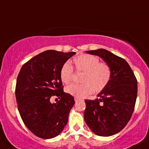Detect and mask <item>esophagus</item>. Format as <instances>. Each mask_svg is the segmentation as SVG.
Returning a JSON list of instances; mask_svg holds the SVG:
<instances>
[{"instance_id":"obj_1","label":"esophagus","mask_w":149,"mask_h":149,"mask_svg":"<svg viewBox=\"0 0 149 149\" xmlns=\"http://www.w3.org/2000/svg\"><path fill=\"white\" fill-rule=\"evenodd\" d=\"M74 101H75V102H77V101H79V98H77V97H75V98H74Z\"/></svg>"}]
</instances>
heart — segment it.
I'll use <instances>...</instances> for the list:
<instances>
[{"mask_svg":"<svg viewBox=\"0 0 149 149\" xmlns=\"http://www.w3.org/2000/svg\"><path fill=\"white\" fill-rule=\"evenodd\" d=\"M75 69L83 72L81 81L82 84H71L66 88L68 94L77 98H83L93 90L101 92L111 79V68L107 63H99V59L90 54H81L72 60ZM73 68L68 63H64L60 71V80L64 84L72 81Z\"/></svg>","mask_w":149,"mask_h":149,"instance_id":"b5f03b06","label":"heart"}]
</instances>
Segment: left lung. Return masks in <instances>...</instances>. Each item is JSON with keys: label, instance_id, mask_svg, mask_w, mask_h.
Here are the masks:
<instances>
[{"label": "left lung", "instance_id": "1", "mask_svg": "<svg viewBox=\"0 0 149 149\" xmlns=\"http://www.w3.org/2000/svg\"><path fill=\"white\" fill-rule=\"evenodd\" d=\"M101 57L111 68L108 85L100 98L85 100L84 120L95 134L110 136L125 127L132 116L137 96V81L128 63L107 50L86 51Z\"/></svg>", "mask_w": 149, "mask_h": 149}]
</instances>
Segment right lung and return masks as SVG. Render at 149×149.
<instances>
[{"label":"right lung","mask_w":149,"mask_h":149,"mask_svg":"<svg viewBox=\"0 0 149 149\" xmlns=\"http://www.w3.org/2000/svg\"><path fill=\"white\" fill-rule=\"evenodd\" d=\"M75 52L54 50L42 52L24 64L17 77L15 98L21 117L36 136L51 139L67 125L74 100L63 90L60 71ZM61 100L52 104L51 96Z\"/></svg>","instance_id":"obj_1"}]
</instances>
